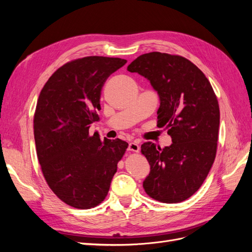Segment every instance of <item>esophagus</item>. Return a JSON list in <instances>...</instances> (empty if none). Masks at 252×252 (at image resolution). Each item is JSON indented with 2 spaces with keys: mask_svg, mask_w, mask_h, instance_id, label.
Returning <instances> with one entry per match:
<instances>
[{
  "mask_svg": "<svg viewBox=\"0 0 252 252\" xmlns=\"http://www.w3.org/2000/svg\"><path fill=\"white\" fill-rule=\"evenodd\" d=\"M128 150L133 151V152H139V151H140V146H139V144H138V143H135V142L129 143Z\"/></svg>",
  "mask_w": 252,
  "mask_h": 252,
  "instance_id": "esophagus-1",
  "label": "esophagus"
}]
</instances>
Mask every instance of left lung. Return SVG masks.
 <instances>
[{
	"mask_svg": "<svg viewBox=\"0 0 252 252\" xmlns=\"http://www.w3.org/2000/svg\"><path fill=\"white\" fill-rule=\"evenodd\" d=\"M127 70L146 78L159 96L158 127L167 129L170 146L146 142L141 146L150 172L143 182L146 193L162 203L187 200L202 186L215 162L220 108L211 84L189 60L149 52Z\"/></svg>",
	"mask_w": 252,
	"mask_h": 252,
	"instance_id": "8db88e82",
	"label": "left lung"
}]
</instances>
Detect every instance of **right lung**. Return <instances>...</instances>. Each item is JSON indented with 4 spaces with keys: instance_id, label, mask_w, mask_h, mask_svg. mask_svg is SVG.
I'll use <instances>...</instances> for the list:
<instances>
[{
    "instance_id": "1",
    "label": "right lung",
    "mask_w": 252,
    "mask_h": 252,
    "mask_svg": "<svg viewBox=\"0 0 252 252\" xmlns=\"http://www.w3.org/2000/svg\"><path fill=\"white\" fill-rule=\"evenodd\" d=\"M127 61L85 57L64 64L45 84L33 118L36 155L48 186L61 201L90 209L107 195L128 143L89 134L98 120L104 83Z\"/></svg>"
}]
</instances>
